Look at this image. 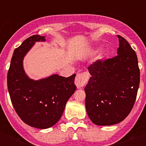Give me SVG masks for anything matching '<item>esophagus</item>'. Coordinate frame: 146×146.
Listing matches in <instances>:
<instances>
[{
  "label": "esophagus",
  "mask_w": 146,
  "mask_h": 146,
  "mask_svg": "<svg viewBox=\"0 0 146 146\" xmlns=\"http://www.w3.org/2000/svg\"><path fill=\"white\" fill-rule=\"evenodd\" d=\"M89 80V74L88 73H78L75 80V84L78 89H81L83 87Z\"/></svg>",
  "instance_id": "1"
}]
</instances>
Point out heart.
<instances>
[{
	"mask_svg": "<svg viewBox=\"0 0 146 146\" xmlns=\"http://www.w3.org/2000/svg\"><path fill=\"white\" fill-rule=\"evenodd\" d=\"M100 49V48H96V50H95V51H98V50H99ZM108 54V51H106V52H105V54Z\"/></svg>",
	"mask_w": 146,
	"mask_h": 146,
	"instance_id": "obj_1",
	"label": "heart"
}]
</instances>
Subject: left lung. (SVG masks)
Listing matches in <instances>:
<instances>
[{"label":"left lung","instance_id":"obj_1","mask_svg":"<svg viewBox=\"0 0 146 146\" xmlns=\"http://www.w3.org/2000/svg\"><path fill=\"white\" fill-rule=\"evenodd\" d=\"M117 55L88 67L91 75L85 87L86 108L98 126L119 123L130 113L138 92L140 72L136 52L120 35Z\"/></svg>","mask_w":146,"mask_h":146}]
</instances>
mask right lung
Wrapping results in <instances>:
<instances>
[{"instance_id":"add662e5","label":"right lung","mask_w":146,"mask_h":146,"mask_svg":"<svg viewBox=\"0 0 146 146\" xmlns=\"http://www.w3.org/2000/svg\"><path fill=\"white\" fill-rule=\"evenodd\" d=\"M46 41L35 35L14 50L7 73V88L15 111L29 126L48 129L58 122L68 99L76 89V74L66 78L58 74L35 80L29 77L23 67L24 57L35 42Z\"/></svg>"}]
</instances>
